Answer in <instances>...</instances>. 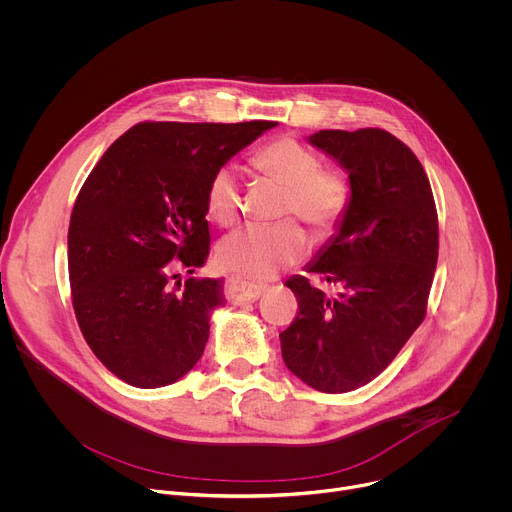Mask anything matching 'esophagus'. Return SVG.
<instances>
[{"label":"esophagus","instance_id":"obj_1","mask_svg":"<svg viewBox=\"0 0 512 512\" xmlns=\"http://www.w3.org/2000/svg\"><path fill=\"white\" fill-rule=\"evenodd\" d=\"M267 285L261 283H251V281H243L239 277H229L225 283V293L227 299L233 303H243V301H255L259 299V295L265 291Z\"/></svg>","mask_w":512,"mask_h":512}]
</instances>
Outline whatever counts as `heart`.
<instances>
[{
  "instance_id": "obj_1",
  "label": "heart",
  "mask_w": 512,
  "mask_h": 512,
  "mask_svg": "<svg viewBox=\"0 0 512 512\" xmlns=\"http://www.w3.org/2000/svg\"><path fill=\"white\" fill-rule=\"evenodd\" d=\"M255 167L287 193L283 213H295L317 233L333 231L343 219L351 189L337 171H323L315 153L291 137H281L263 147ZM239 185L231 165L215 171L207 187V211L219 225H229L239 215ZM307 239L293 221L273 227L245 225L225 235L217 247L219 263L247 279H269L279 269L303 259Z\"/></svg>"
}]
</instances>
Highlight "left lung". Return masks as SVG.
<instances>
[{
  "mask_svg": "<svg viewBox=\"0 0 512 512\" xmlns=\"http://www.w3.org/2000/svg\"><path fill=\"white\" fill-rule=\"evenodd\" d=\"M345 169L349 205L305 265L339 287L287 279L299 313L281 339L287 369L323 393L355 391L397 357L427 313L439 257L429 177L415 153L383 129H323L307 137Z\"/></svg>",
  "mask_w": 512,
  "mask_h": 512,
  "instance_id": "left-lung-1",
  "label": "left lung"
}]
</instances>
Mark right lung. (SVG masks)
<instances>
[{
	"mask_svg": "<svg viewBox=\"0 0 512 512\" xmlns=\"http://www.w3.org/2000/svg\"><path fill=\"white\" fill-rule=\"evenodd\" d=\"M275 121L139 123L83 183L69 221L73 309L95 357L137 389L167 387L201 359L223 279H187L209 257L207 187ZM181 285V283H179Z\"/></svg>",
	"mask_w": 512,
	"mask_h": 512,
	"instance_id": "1",
	"label": "right lung"
}]
</instances>
